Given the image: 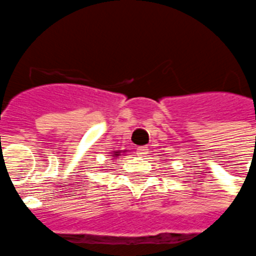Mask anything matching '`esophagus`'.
<instances>
[{
  "label": "esophagus",
  "mask_w": 256,
  "mask_h": 256,
  "mask_svg": "<svg viewBox=\"0 0 256 256\" xmlns=\"http://www.w3.org/2000/svg\"><path fill=\"white\" fill-rule=\"evenodd\" d=\"M148 152H149V149H148V148H145V146H144V148H138V149H136V153L140 154V156H146V154H148Z\"/></svg>",
  "instance_id": "1"
}]
</instances>
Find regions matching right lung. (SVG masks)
I'll return each instance as SVG.
<instances>
[{"instance_id":"obj_1","label":"right lung","mask_w":256,"mask_h":256,"mask_svg":"<svg viewBox=\"0 0 256 256\" xmlns=\"http://www.w3.org/2000/svg\"><path fill=\"white\" fill-rule=\"evenodd\" d=\"M124 152H126V150H114L112 153H110V158L112 160L118 158V157H120V156H124Z\"/></svg>"}]
</instances>
